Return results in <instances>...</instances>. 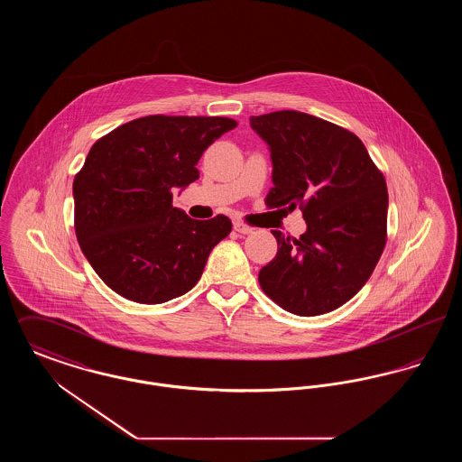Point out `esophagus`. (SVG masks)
Instances as JSON below:
<instances>
[{
    "label": "esophagus",
    "mask_w": 462,
    "mask_h": 462,
    "mask_svg": "<svg viewBox=\"0 0 462 462\" xmlns=\"http://www.w3.org/2000/svg\"><path fill=\"white\" fill-rule=\"evenodd\" d=\"M234 228H236V232L244 234V236L253 234V226H249V225H245V223H242V221H236V223H234Z\"/></svg>",
    "instance_id": "esophagus-1"
}]
</instances>
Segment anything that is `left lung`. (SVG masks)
<instances>
[{
    "mask_svg": "<svg viewBox=\"0 0 462 462\" xmlns=\"http://www.w3.org/2000/svg\"><path fill=\"white\" fill-rule=\"evenodd\" d=\"M270 147L273 187L264 204L303 211L300 239L272 230L279 251L260 270L264 294L286 311L313 317L350 301L386 244L388 190L362 140L298 110L251 116Z\"/></svg>",
    "mask_w": 462,
    "mask_h": 462,
    "instance_id": "left-lung-1",
    "label": "left lung"
}]
</instances>
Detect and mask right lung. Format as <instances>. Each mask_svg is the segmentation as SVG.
<instances>
[{"label": "right lung", "mask_w": 462, "mask_h": 462, "mask_svg": "<svg viewBox=\"0 0 462 462\" xmlns=\"http://www.w3.org/2000/svg\"><path fill=\"white\" fill-rule=\"evenodd\" d=\"M236 126L230 117L155 114L93 143L72 183L74 230L114 292L159 305L198 284L232 221L192 220L173 208V190L198 180L202 152Z\"/></svg>", "instance_id": "1"}]
</instances>
